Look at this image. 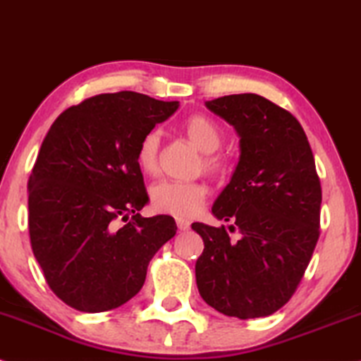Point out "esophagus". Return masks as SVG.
<instances>
[{
	"label": "esophagus",
	"mask_w": 361,
	"mask_h": 361,
	"mask_svg": "<svg viewBox=\"0 0 361 361\" xmlns=\"http://www.w3.org/2000/svg\"><path fill=\"white\" fill-rule=\"evenodd\" d=\"M176 225H178V228L183 230V232H185V230L190 228V222L186 219H178L176 220Z\"/></svg>",
	"instance_id": "1"
}]
</instances>
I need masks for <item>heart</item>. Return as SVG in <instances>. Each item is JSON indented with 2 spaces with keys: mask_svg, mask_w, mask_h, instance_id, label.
Here are the masks:
<instances>
[{
  "mask_svg": "<svg viewBox=\"0 0 361 361\" xmlns=\"http://www.w3.org/2000/svg\"><path fill=\"white\" fill-rule=\"evenodd\" d=\"M183 131L200 151L207 153L203 161L208 171H220L224 159L215 151L222 146V129L207 116H192L185 121ZM159 146H161V133L158 129L147 133L139 145L137 164L147 175H156L159 171ZM207 197L208 188L203 183L159 181L151 190V202L156 210L180 219H190L200 214Z\"/></svg>",
  "mask_w": 361,
  "mask_h": 361,
  "instance_id": "obj_1",
  "label": "heart"
}]
</instances>
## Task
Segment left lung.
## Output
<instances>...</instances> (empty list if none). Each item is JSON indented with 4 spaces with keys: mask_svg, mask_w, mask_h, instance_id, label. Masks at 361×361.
Listing matches in <instances>:
<instances>
[{
    "mask_svg": "<svg viewBox=\"0 0 361 361\" xmlns=\"http://www.w3.org/2000/svg\"><path fill=\"white\" fill-rule=\"evenodd\" d=\"M235 128L240 156L212 207L225 227L195 222L203 238L195 266L200 296L225 316L262 318L298 289L319 238L321 183L305 129L290 112L257 94L205 102Z\"/></svg>",
    "mask_w": 361,
    "mask_h": 361,
    "instance_id": "1",
    "label": "left lung"
}]
</instances>
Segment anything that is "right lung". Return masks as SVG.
<instances>
[{
  "instance_id": "add662e5",
  "label": "right lung",
  "mask_w": 361,
  "mask_h": 361,
  "mask_svg": "<svg viewBox=\"0 0 361 361\" xmlns=\"http://www.w3.org/2000/svg\"><path fill=\"white\" fill-rule=\"evenodd\" d=\"M178 106L131 90L99 94L63 111L43 139L28 180L30 242L47 284L73 310L128 302L175 237L173 216L139 215L149 198L137 149Z\"/></svg>"
}]
</instances>
